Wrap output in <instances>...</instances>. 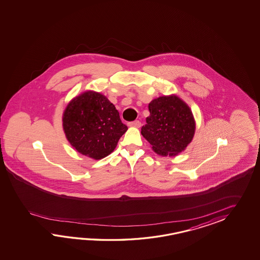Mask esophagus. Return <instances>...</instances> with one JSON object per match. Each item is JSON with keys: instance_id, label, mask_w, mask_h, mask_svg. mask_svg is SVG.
<instances>
[{"instance_id": "1", "label": "esophagus", "mask_w": 260, "mask_h": 260, "mask_svg": "<svg viewBox=\"0 0 260 260\" xmlns=\"http://www.w3.org/2000/svg\"><path fill=\"white\" fill-rule=\"evenodd\" d=\"M128 126H133V127H140L141 126V122L139 121H134V122H128Z\"/></svg>"}]
</instances>
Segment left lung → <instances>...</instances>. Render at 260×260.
Here are the masks:
<instances>
[{
    "label": "left lung",
    "mask_w": 260,
    "mask_h": 260,
    "mask_svg": "<svg viewBox=\"0 0 260 260\" xmlns=\"http://www.w3.org/2000/svg\"><path fill=\"white\" fill-rule=\"evenodd\" d=\"M149 111L141 134L155 152L176 156L186 149L195 133V121L189 107L172 94L152 100Z\"/></svg>",
    "instance_id": "1"
}]
</instances>
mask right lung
Instances as JSON below:
<instances>
[{
    "mask_svg": "<svg viewBox=\"0 0 260 260\" xmlns=\"http://www.w3.org/2000/svg\"><path fill=\"white\" fill-rule=\"evenodd\" d=\"M62 121L72 147L94 160L111 154L128 129L115 106L105 95L94 91L74 98L67 106Z\"/></svg>",
    "mask_w": 260,
    "mask_h": 260,
    "instance_id": "obj_1",
    "label": "right lung"
}]
</instances>
